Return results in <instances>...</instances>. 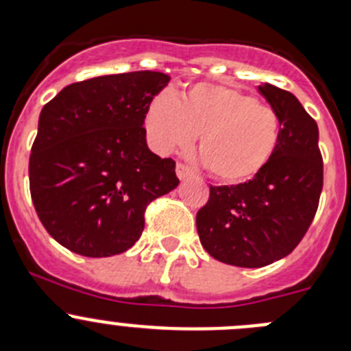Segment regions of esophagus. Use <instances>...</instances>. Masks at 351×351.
Returning <instances> with one entry per match:
<instances>
[{
  "mask_svg": "<svg viewBox=\"0 0 351 351\" xmlns=\"http://www.w3.org/2000/svg\"><path fill=\"white\" fill-rule=\"evenodd\" d=\"M176 175H178L180 180H185L189 178V176H192L193 173L186 165H183V162H176Z\"/></svg>",
  "mask_w": 351,
  "mask_h": 351,
  "instance_id": "esophagus-1",
  "label": "esophagus"
}]
</instances>
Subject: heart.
Segmentation results:
<instances>
[{
	"instance_id": "heart-1",
	"label": "heart",
	"mask_w": 351,
	"mask_h": 351,
	"mask_svg": "<svg viewBox=\"0 0 351 351\" xmlns=\"http://www.w3.org/2000/svg\"><path fill=\"white\" fill-rule=\"evenodd\" d=\"M146 130L159 153L185 149L198 136L207 171L221 182L239 183L258 175L277 151L280 117L239 88L197 83L178 100L156 97L146 110Z\"/></svg>"
}]
</instances>
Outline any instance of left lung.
<instances>
[{
  "mask_svg": "<svg viewBox=\"0 0 351 351\" xmlns=\"http://www.w3.org/2000/svg\"><path fill=\"white\" fill-rule=\"evenodd\" d=\"M258 91L280 117V141L268 165L250 182L212 186L197 212L202 246L222 263L260 268L295 250L309 229L323 190L317 123L290 91Z\"/></svg>",
  "mask_w": 351,
  "mask_h": 351,
  "instance_id": "8db88e82",
  "label": "left lung"
}]
</instances>
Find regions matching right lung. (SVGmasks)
Instances as JSON below:
<instances>
[{
  "label": "right lung",
  "mask_w": 351,
  "mask_h": 351,
  "mask_svg": "<svg viewBox=\"0 0 351 351\" xmlns=\"http://www.w3.org/2000/svg\"><path fill=\"white\" fill-rule=\"evenodd\" d=\"M168 81L158 71L91 77L42 108L30 195L49 234L73 253L104 258L132 247L147 205L180 183L175 161L151 153L143 127Z\"/></svg>",
  "instance_id": "right-lung-1"
}]
</instances>
